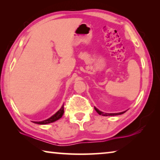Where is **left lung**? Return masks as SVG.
Here are the masks:
<instances>
[{
	"label": "left lung",
	"mask_w": 160,
	"mask_h": 160,
	"mask_svg": "<svg viewBox=\"0 0 160 160\" xmlns=\"http://www.w3.org/2000/svg\"><path fill=\"white\" fill-rule=\"evenodd\" d=\"M94 109L96 110V112L99 113V115L102 116H116V115H121L123 114V113H125L126 112H120V113H103L102 112H100L99 110H98L97 109L96 107H94Z\"/></svg>",
	"instance_id": "1"
}]
</instances>
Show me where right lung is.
<instances>
[{
	"label": "right lung",
	"mask_w": 160,
	"mask_h": 160,
	"mask_svg": "<svg viewBox=\"0 0 160 160\" xmlns=\"http://www.w3.org/2000/svg\"><path fill=\"white\" fill-rule=\"evenodd\" d=\"M63 113H64V105L63 104V106L61 107V109H59L58 112L55 113V114L53 115L49 118H48L45 121H34V123H37V124H41V125H44V124L53 123V122H54V121L58 120L59 118H61L62 117V116H63Z\"/></svg>",
	"instance_id": "add662e5"
}]
</instances>
